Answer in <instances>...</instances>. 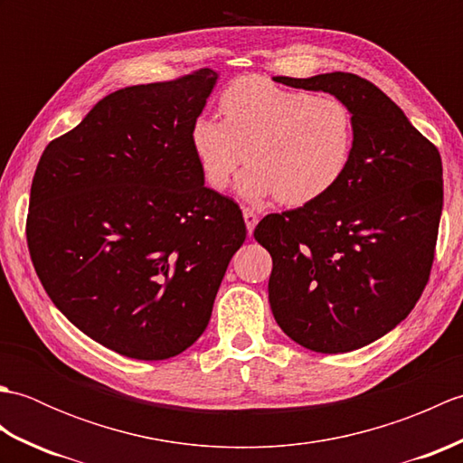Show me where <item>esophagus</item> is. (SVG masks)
Listing matches in <instances>:
<instances>
[{
  "instance_id": "1",
  "label": "esophagus",
  "mask_w": 463,
  "mask_h": 463,
  "mask_svg": "<svg viewBox=\"0 0 463 463\" xmlns=\"http://www.w3.org/2000/svg\"><path fill=\"white\" fill-rule=\"evenodd\" d=\"M242 216H244V222H247V231L250 234L254 231V226H257V222H259V214H257V211L250 209V206H244Z\"/></svg>"
}]
</instances>
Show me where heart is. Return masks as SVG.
Segmentation results:
<instances>
[{
    "label": "heart",
    "mask_w": 463,
    "mask_h": 463,
    "mask_svg": "<svg viewBox=\"0 0 463 463\" xmlns=\"http://www.w3.org/2000/svg\"><path fill=\"white\" fill-rule=\"evenodd\" d=\"M219 111L222 121L201 115L191 127L196 165L214 191H224L247 159L244 199L277 194L282 204L304 206L336 189L350 169L356 119L338 97L247 75L221 93Z\"/></svg>",
    "instance_id": "b5f03b06"
}]
</instances>
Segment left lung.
I'll return each instance as SVG.
<instances>
[{
    "instance_id": "obj_1",
    "label": "left lung",
    "mask_w": 463,
    "mask_h": 463,
    "mask_svg": "<svg viewBox=\"0 0 463 463\" xmlns=\"http://www.w3.org/2000/svg\"><path fill=\"white\" fill-rule=\"evenodd\" d=\"M274 81L346 103L356 119V149L332 193L264 216L254 229L272 257L270 308L304 348L356 350L396 328L426 288L444 204L439 153L386 93L358 75Z\"/></svg>"
}]
</instances>
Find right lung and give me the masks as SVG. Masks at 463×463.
I'll return each instance as SVG.
<instances>
[{"instance_id":"right-lung-1","label":"right lung","mask_w":463,"mask_h":463,"mask_svg":"<svg viewBox=\"0 0 463 463\" xmlns=\"http://www.w3.org/2000/svg\"><path fill=\"white\" fill-rule=\"evenodd\" d=\"M216 77L196 69L107 95L37 163L25 224L37 277L69 322L127 358L194 344L247 239L191 146Z\"/></svg>"}]
</instances>
